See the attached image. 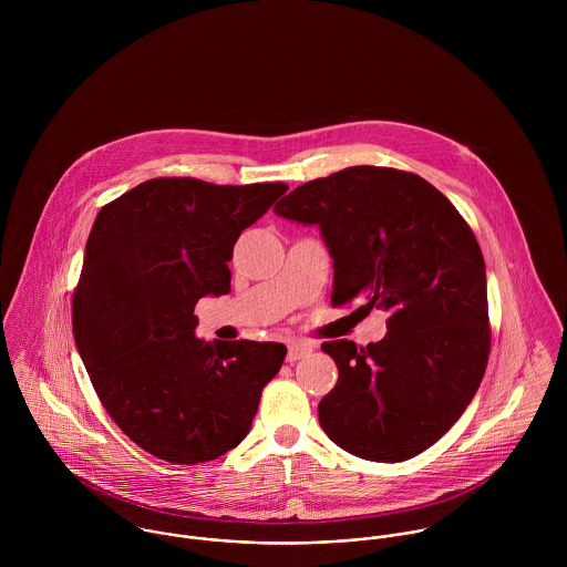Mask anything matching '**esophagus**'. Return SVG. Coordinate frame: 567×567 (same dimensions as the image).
I'll return each mask as SVG.
<instances>
[{"mask_svg":"<svg viewBox=\"0 0 567 567\" xmlns=\"http://www.w3.org/2000/svg\"><path fill=\"white\" fill-rule=\"evenodd\" d=\"M312 353V344H308V342H292V344H288V362L292 364V362H297V360H301V358H308Z\"/></svg>","mask_w":567,"mask_h":567,"instance_id":"esophagus-1","label":"esophagus"}]
</instances>
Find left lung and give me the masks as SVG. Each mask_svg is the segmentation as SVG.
<instances>
[{
    "mask_svg": "<svg viewBox=\"0 0 567 567\" xmlns=\"http://www.w3.org/2000/svg\"><path fill=\"white\" fill-rule=\"evenodd\" d=\"M275 214L319 225L333 259V308L360 299L358 310L389 312L380 342H323L338 367L319 404L324 434L367 461L421 454L458 421L485 375L491 327L474 231L425 178L378 165L308 181Z\"/></svg>",
    "mask_w": 567,
    "mask_h": 567,
    "instance_id": "8db88e82",
    "label": "left lung"
}]
</instances>
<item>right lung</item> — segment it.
<instances>
[{
	"label": "right lung",
	"instance_id": "right-lung-1",
	"mask_svg": "<svg viewBox=\"0 0 567 567\" xmlns=\"http://www.w3.org/2000/svg\"><path fill=\"white\" fill-rule=\"evenodd\" d=\"M286 183L151 178L104 205L89 234L72 323L89 380L148 454L207 463L243 443L279 342L196 338L194 306L231 290L234 244Z\"/></svg>",
	"mask_w": 567,
	"mask_h": 567
}]
</instances>
